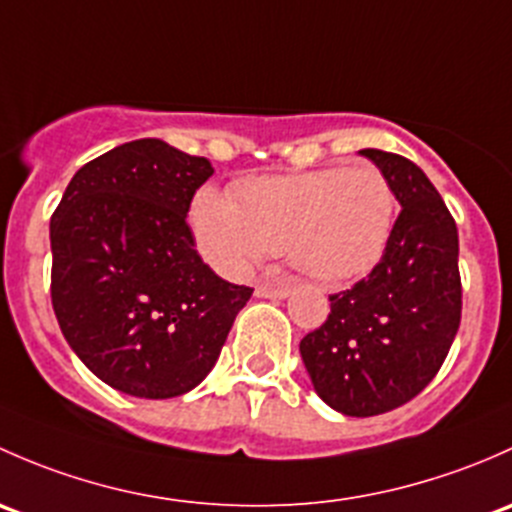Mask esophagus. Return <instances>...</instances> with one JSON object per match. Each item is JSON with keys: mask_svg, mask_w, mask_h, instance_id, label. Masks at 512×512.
I'll return each instance as SVG.
<instances>
[{"mask_svg": "<svg viewBox=\"0 0 512 512\" xmlns=\"http://www.w3.org/2000/svg\"><path fill=\"white\" fill-rule=\"evenodd\" d=\"M288 293H291V286H288V283H278V286L261 283V286H256L258 298H286Z\"/></svg>", "mask_w": 512, "mask_h": 512, "instance_id": "obj_1", "label": "esophagus"}]
</instances>
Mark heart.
Masks as SVG:
<instances>
[{
    "label": "heart",
    "mask_w": 512,
    "mask_h": 512,
    "mask_svg": "<svg viewBox=\"0 0 512 512\" xmlns=\"http://www.w3.org/2000/svg\"><path fill=\"white\" fill-rule=\"evenodd\" d=\"M392 219V184L372 165L246 179L234 202L204 187L192 204L199 249L231 276L268 251H288L308 276L347 281L377 263Z\"/></svg>",
    "instance_id": "b5f03b06"
}]
</instances>
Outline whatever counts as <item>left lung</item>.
<instances>
[{"mask_svg": "<svg viewBox=\"0 0 512 512\" xmlns=\"http://www.w3.org/2000/svg\"><path fill=\"white\" fill-rule=\"evenodd\" d=\"M402 204L370 276L330 295V315L300 340L325 404L377 416L412 402L436 377L461 325L458 231L449 207L412 160L360 150Z\"/></svg>", "mask_w": 512, "mask_h": 512, "instance_id": "left-lung-1", "label": "left lung"}]
</instances>
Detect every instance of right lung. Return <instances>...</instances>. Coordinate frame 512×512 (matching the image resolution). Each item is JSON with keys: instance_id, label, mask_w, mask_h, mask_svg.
<instances>
[{"instance_id": "right-lung-1", "label": "right lung", "mask_w": 512, "mask_h": 512, "mask_svg": "<svg viewBox=\"0 0 512 512\" xmlns=\"http://www.w3.org/2000/svg\"><path fill=\"white\" fill-rule=\"evenodd\" d=\"M207 157L157 138L113 147L73 175L51 217V305L83 365L125 394L170 399L217 362L254 288L219 278L194 249Z\"/></svg>"}]
</instances>
